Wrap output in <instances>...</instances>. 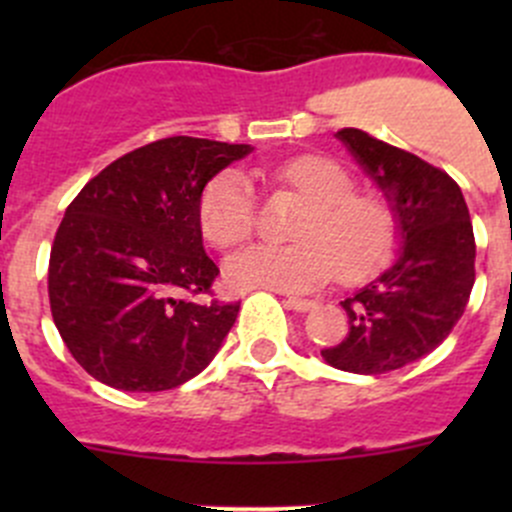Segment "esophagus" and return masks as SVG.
Returning <instances> with one entry per match:
<instances>
[{
  "instance_id": "esophagus-1",
  "label": "esophagus",
  "mask_w": 512,
  "mask_h": 512,
  "mask_svg": "<svg viewBox=\"0 0 512 512\" xmlns=\"http://www.w3.org/2000/svg\"><path fill=\"white\" fill-rule=\"evenodd\" d=\"M285 307L294 309V312H309L314 307L312 299H299V297H287L285 299Z\"/></svg>"
}]
</instances>
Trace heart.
I'll return each mask as SVG.
<instances>
[{"label": "heart", "instance_id": "1", "mask_svg": "<svg viewBox=\"0 0 512 512\" xmlns=\"http://www.w3.org/2000/svg\"><path fill=\"white\" fill-rule=\"evenodd\" d=\"M307 210L294 227V245H252L227 260V280L240 289L312 292L337 272L364 280L391 260L399 240L396 213L376 195H359L356 178L337 160L299 156L272 173ZM203 235L220 250L242 245L255 227V185L242 170L215 175L200 198Z\"/></svg>", "mask_w": 512, "mask_h": 512}]
</instances>
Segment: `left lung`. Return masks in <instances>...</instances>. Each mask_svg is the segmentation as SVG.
I'll use <instances>...</instances> for the list:
<instances>
[{"label":"left lung","instance_id":"obj_1","mask_svg":"<svg viewBox=\"0 0 512 512\" xmlns=\"http://www.w3.org/2000/svg\"><path fill=\"white\" fill-rule=\"evenodd\" d=\"M339 141L389 200L401 247L394 265L342 302L349 334L322 349L352 374H386L431 354L463 317L476 282V240L456 180L359 128Z\"/></svg>","mask_w":512,"mask_h":512}]
</instances>
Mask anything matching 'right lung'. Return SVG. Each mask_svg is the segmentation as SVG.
Wrapping results in <instances>:
<instances>
[{
  "mask_svg": "<svg viewBox=\"0 0 512 512\" xmlns=\"http://www.w3.org/2000/svg\"><path fill=\"white\" fill-rule=\"evenodd\" d=\"M245 143L173 136L126 153L66 208L49 257L51 317L71 356L101 384L165 391L223 347L240 302L213 294L200 198Z\"/></svg>",
  "mask_w": 512,
  "mask_h": 512,
  "instance_id": "obj_1",
  "label": "right lung"
}]
</instances>
